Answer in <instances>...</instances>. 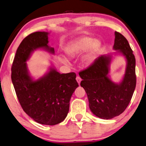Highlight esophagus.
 <instances>
[{
	"instance_id": "34e87169",
	"label": "esophagus",
	"mask_w": 146,
	"mask_h": 146,
	"mask_svg": "<svg viewBox=\"0 0 146 146\" xmlns=\"http://www.w3.org/2000/svg\"><path fill=\"white\" fill-rule=\"evenodd\" d=\"M76 80H77V83H78L79 84H80V83H81V79L80 78V77L77 76V77H76Z\"/></svg>"
}]
</instances>
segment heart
<instances>
[{
  "label": "heart",
  "instance_id": "obj_1",
  "mask_svg": "<svg viewBox=\"0 0 146 146\" xmlns=\"http://www.w3.org/2000/svg\"><path fill=\"white\" fill-rule=\"evenodd\" d=\"M102 47V42L99 40H94L89 36H84L75 41L71 42L65 48V52L68 56L74 57L87 51L85 57L87 64H91L96 58V56ZM63 63L68 64L67 59H62Z\"/></svg>",
  "mask_w": 146,
  "mask_h": 146
}]
</instances>
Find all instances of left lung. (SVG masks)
Instances as JSON below:
<instances>
[{"label":"left lung","instance_id":"left-lung-1","mask_svg":"<svg viewBox=\"0 0 146 146\" xmlns=\"http://www.w3.org/2000/svg\"><path fill=\"white\" fill-rule=\"evenodd\" d=\"M113 53L103 55L96 59L92 65L79 73L89 100L91 112L103 119H110L122 113L129 104L136 85L135 59L127 39L115 32ZM123 56L126 67L122 80L113 82L109 75L114 57Z\"/></svg>","mask_w":146,"mask_h":146}]
</instances>
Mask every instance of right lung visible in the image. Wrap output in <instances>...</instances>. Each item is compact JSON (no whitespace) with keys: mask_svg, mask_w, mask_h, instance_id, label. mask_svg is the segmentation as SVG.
Here are the masks:
<instances>
[{"mask_svg":"<svg viewBox=\"0 0 146 146\" xmlns=\"http://www.w3.org/2000/svg\"><path fill=\"white\" fill-rule=\"evenodd\" d=\"M49 33L39 31L25 37L17 48L13 63L11 79L24 111L42 125H54L67 117L69 102L77 87L75 73H60L50 65L42 76L31 75L27 62L36 50L54 55L48 45Z\"/></svg>","mask_w":146,"mask_h":146,"instance_id":"add662e5","label":"right lung"}]
</instances>
